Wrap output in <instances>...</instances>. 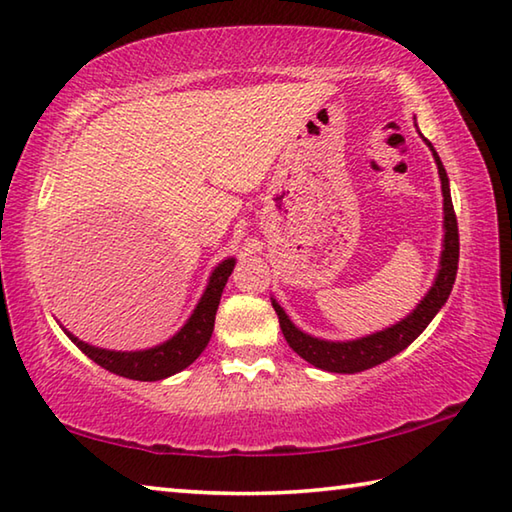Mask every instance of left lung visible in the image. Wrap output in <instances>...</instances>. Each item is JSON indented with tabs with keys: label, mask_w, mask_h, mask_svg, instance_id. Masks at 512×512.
Wrapping results in <instances>:
<instances>
[{
	"label": "left lung",
	"mask_w": 512,
	"mask_h": 512,
	"mask_svg": "<svg viewBox=\"0 0 512 512\" xmlns=\"http://www.w3.org/2000/svg\"><path fill=\"white\" fill-rule=\"evenodd\" d=\"M425 145L430 147L434 156V163L439 167V179H441V192H443V250L439 259V271H436L434 284L430 291L425 293L421 302L416 304V309L403 318L401 322L392 324L383 331L371 333L365 338L356 340H322L309 336L302 329H297L288 318L286 311L277 304L275 297H271L273 309L280 318V327L284 338L297 356L311 362L313 367L333 371V374H358L380 365L389 358H394L396 353H401L405 347H410L412 342L421 336L427 324L434 320V315L441 311V306L448 302L454 277H457L459 268V228H457V215L452 208L450 197V179L445 174V167L439 159V154L432 147V143L423 138Z\"/></svg>",
	"instance_id": "1"
}]
</instances>
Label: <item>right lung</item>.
I'll use <instances>...</instances> for the list:
<instances>
[{"mask_svg":"<svg viewBox=\"0 0 512 512\" xmlns=\"http://www.w3.org/2000/svg\"><path fill=\"white\" fill-rule=\"evenodd\" d=\"M235 268V257H226L224 262L215 266V271L210 273V280L206 291H203L201 300L194 306V311L183 327L174 333L170 340L161 342V345L141 349V351H114V349H102L94 347L89 342H82L80 338L73 336L71 331L64 329L69 340L76 345L85 356H89L100 367H105L111 374L132 378V380H163L167 376H174L190 367L194 360L201 356V351L208 347L212 338V329H215V315L219 309L221 293L228 277Z\"/></svg>","mask_w":512,"mask_h":512,"instance_id":"obj_1","label":"right lung"}]
</instances>
